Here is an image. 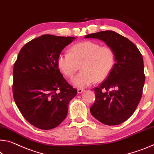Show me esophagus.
<instances>
[{
	"instance_id": "esophagus-1",
	"label": "esophagus",
	"mask_w": 154,
	"mask_h": 154,
	"mask_svg": "<svg viewBox=\"0 0 154 154\" xmlns=\"http://www.w3.org/2000/svg\"><path fill=\"white\" fill-rule=\"evenodd\" d=\"M84 91H85V90L84 89H78L77 90V93L81 94V93H82V92H84Z\"/></svg>"
}]
</instances>
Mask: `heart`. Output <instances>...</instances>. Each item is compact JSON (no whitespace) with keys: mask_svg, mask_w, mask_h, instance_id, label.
I'll return each mask as SVG.
<instances>
[{"mask_svg":"<svg viewBox=\"0 0 154 154\" xmlns=\"http://www.w3.org/2000/svg\"><path fill=\"white\" fill-rule=\"evenodd\" d=\"M115 62L113 50L107 46H101L93 41L75 44L70 53L58 55L57 64L67 77H72L82 64V70L73 77L71 83L77 88H86L96 82L101 81L111 72Z\"/></svg>","mask_w":154,"mask_h":154,"instance_id":"b5f03b06","label":"heart"}]
</instances>
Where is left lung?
Listing matches in <instances>:
<instances>
[{
    "mask_svg": "<svg viewBox=\"0 0 154 154\" xmlns=\"http://www.w3.org/2000/svg\"><path fill=\"white\" fill-rule=\"evenodd\" d=\"M84 38L103 41L114 53L111 72L94 88L96 98L90 112L105 125H119L132 115L140 101L145 79L143 56L134 43L114 31H100Z\"/></svg>",
    "mask_w": 154,
    "mask_h": 154,
    "instance_id": "8db88e82",
    "label": "left lung"
}]
</instances>
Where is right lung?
<instances>
[{"label": "right lung", "instance_id": "obj_1", "mask_svg": "<svg viewBox=\"0 0 154 154\" xmlns=\"http://www.w3.org/2000/svg\"><path fill=\"white\" fill-rule=\"evenodd\" d=\"M75 37L43 35L24 45L13 70V94L24 118L41 130L58 126L68 114L77 90L68 84L57 57Z\"/></svg>", "mask_w": 154, "mask_h": 154}]
</instances>
